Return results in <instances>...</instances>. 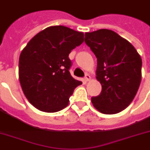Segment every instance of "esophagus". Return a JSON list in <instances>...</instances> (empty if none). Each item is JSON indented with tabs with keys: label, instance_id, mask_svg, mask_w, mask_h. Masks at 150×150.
I'll use <instances>...</instances> for the list:
<instances>
[{
	"label": "esophagus",
	"instance_id": "1",
	"mask_svg": "<svg viewBox=\"0 0 150 150\" xmlns=\"http://www.w3.org/2000/svg\"><path fill=\"white\" fill-rule=\"evenodd\" d=\"M90 79H91V77L89 74H86L85 77H84V80H85V81H86V82L89 81V80H90Z\"/></svg>",
	"mask_w": 150,
	"mask_h": 150
}]
</instances>
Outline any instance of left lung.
<instances>
[{
  "mask_svg": "<svg viewBox=\"0 0 150 150\" xmlns=\"http://www.w3.org/2000/svg\"><path fill=\"white\" fill-rule=\"evenodd\" d=\"M85 42L97 58L96 79L102 85V92L92 97V103L101 113H118L137 93L141 57L128 41L110 29L86 33Z\"/></svg>",
  "mask_w": 150,
  "mask_h": 150,
  "instance_id": "obj_1",
  "label": "left lung"
}]
</instances>
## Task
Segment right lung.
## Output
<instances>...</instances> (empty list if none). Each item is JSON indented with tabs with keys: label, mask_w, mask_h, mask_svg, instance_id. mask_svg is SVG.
Listing matches in <instances>:
<instances>
[{
	"label": "right lung",
	"mask_w": 150,
	"mask_h": 150,
	"mask_svg": "<svg viewBox=\"0 0 150 150\" xmlns=\"http://www.w3.org/2000/svg\"><path fill=\"white\" fill-rule=\"evenodd\" d=\"M83 33L64 25L38 33L19 59V79L24 95L37 109L57 112L67 106L74 90L82 84L70 74L69 54L83 42Z\"/></svg>",
	"instance_id": "1"
}]
</instances>
